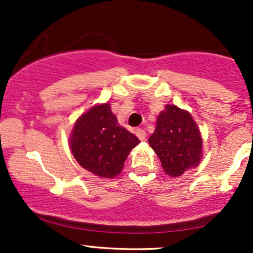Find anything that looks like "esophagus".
<instances>
[{"label": "esophagus", "mask_w": 253, "mask_h": 253, "mask_svg": "<svg viewBox=\"0 0 253 253\" xmlns=\"http://www.w3.org/2000/svg\"><path fill=\"white\" fill-rule=\"evenodd\" d=\"M136 134H137V137H138V138L141 139V141H144L145 137H147V133H145L144 129H141V128L136 129Z\"/></svg>", "instance_id": "34e87169"}]
</instances>
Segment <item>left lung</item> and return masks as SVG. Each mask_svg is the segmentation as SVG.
I'll return each mask as SVG.
<instances>
[{
	"label": "left lung",
	"mask_w": 253,
	"mask_h": 253,
	"mask_svg": "<svg viewBox=\"0 0 253 253\" xmlns=\"http://www.w3.org/2000/svg\"><path fill=\"white\" fill-rule=\"evenodd\" d=\"M162 162L164 171L171 177L196 168L202 158V137L190 112L167 105L157 119V127L148 139Z\"/></svg>",
	"instance_id": "obj_1"
}]
</instances>
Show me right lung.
Returning a JSON list of instances; mask_svg holds the SVG:
<instances>
[{
	"label": "right lung",
	"instance_id": "add662e5",
	"mask_svg": "<svg viewBox=\"0 0 253 253\" xmlns=\"http://www.w3.org/2000/svg\"><path fill=\"white\" fill-rule=\"evenodd\" d=\"M139 142L120 126L109 103L93 106L82 115L70 137L71 150L78 164L105 178L122 171L127 155Z\"/></svg>",
	"mask_w": 253,
	"mask_h": 253
}]
</instances>
